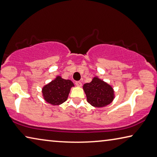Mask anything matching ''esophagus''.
I'll use <instances>...</instances> for the list:
<instances>
[{
    "instance_id": "esophagus-1",
    "label": "esophagus",
    "mask_w": 157,
    "mask_h": 157,
    "mask_svg": "<svg viewBox=\"0 0 157 157\" xmlns=\"http://www.w3.org/2000/svg\"><path fill=\"white\" fill-rule=\"evenodd\" d=\"M75 85H76V86H82V83H81V82H79V81H77V82H75Z\"/></svg>"
}]
</instances>
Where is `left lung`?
<instances>
[{"label": "left lung", "instance_id": "8db88e82", "mask_svg": "<svg viewBox=\"0 0 157 157\" xmlns=\"http://www.w3.org/2000/svg\"><path fill=\"white\" fill-rule=\"evenodd\" d=\"M87 102L92 106L101 108L110 104L114 99L112 86L98 78H94L91 82L83 86Z\"/></svg>", "mask_w": 157, "mask_h": 157}]
</instances>
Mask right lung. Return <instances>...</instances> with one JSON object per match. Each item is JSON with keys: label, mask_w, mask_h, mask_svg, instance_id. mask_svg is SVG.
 <instances>
[{"label": "right lung", "mask_w": 157, "mask_h": 157, "mask_svg": "<svg viewBox=\"0 0 157 157\" xmlns=\"http://www.w3.org/2000/svg\"><path fill=\"white\" fill-rule=\"evenodd\" d=\"M73 86L72 81L58 76L43 87V95L44 100L53 105H60L67 100L71 88Z\"/></svg>", "instance_id": "obj_1"}]
</instances>
